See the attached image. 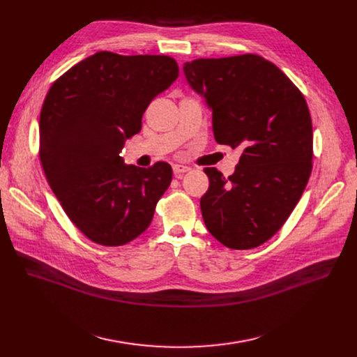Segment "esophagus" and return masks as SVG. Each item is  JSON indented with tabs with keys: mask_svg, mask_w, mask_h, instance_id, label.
I'll return each instance as SVG.
<instances>
[{
	"mask_svg": "<svg viewBox=\"0 0 357 357\" xmlns=\"http://www.w3.org/2000/svg\"><path fill=\"white\" fill-rule=\"evenodd\" d=\"M189 169H190V167H188V165H183V164H174V165H173V172H174V174H181V173L189 172Z\"/></svg>",
	"mask_w": 357,
	"mask_h": 357,
	"instance_id": "1",
	"label": "esophagus"
}]
</instances>
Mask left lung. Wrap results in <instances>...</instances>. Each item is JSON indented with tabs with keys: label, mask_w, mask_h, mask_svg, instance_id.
I'll use <instances>...</instances> for the list:
<instances>
[{
	"label": "left lung",
	"mask_w": 357,
	"mask_h": 357,
	"mask_svg": "<svg viewBox=\"0 0 357 357\" xmlns=\"http://www.w3.org/2000/svg\"><path fill=\"white\" fill-rule=\"evenodd\" d=\"M183 71L212 112L215 141L243 149L232 176L205 168V225L228 248L259 247L286 222L311 174L307 101L275 63L259 55L196 59Z\"/></svg>",
	"instance_id": "8db88e82"
}]
</instances>
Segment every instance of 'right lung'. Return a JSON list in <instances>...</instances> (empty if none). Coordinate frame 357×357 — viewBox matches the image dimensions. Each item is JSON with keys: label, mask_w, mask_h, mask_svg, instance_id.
<instances>
[{"label": "right lung", "mask_w": 357, "mask_h": 357, "mask_svg": "<svg viewBox=\"0 0 357 357\" xmlns=\"http://www.w3.org/2000/svg\"><path fill=\"white\" fill-rule=\"evenodd\" d=\"M178 77L164 55L97 52L50 87L40 112V161L50 189L91 241L117 247L151 224L173 168L126 165L121 152L149 103Z\"/></svg>", "instance_id": "right-lung-1"}]
</instances>
